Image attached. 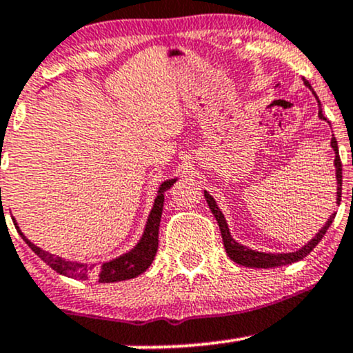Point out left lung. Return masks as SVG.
<instances>
[{
	"mask_svg": "<svg viewBox=\"0 0 353 353\" xmlns=\"http://www.w3.org/2000/svg\"><path fill=\"white\" fill-rule=\"evenodd\" d=\"M303 82H305V85L308 87V89L314 94V90L312 89V84H310L306 79H303ZM314 97H316V101H318L316 94H314ZM318 105H320L318 117H320V119H323V121H327V117H325L323 112H321L320 101H318ZM330 145H332L333 153H335V160H333V165H335V172H336L335 173V176H336V203L340 205V199H342V161H340V157H339V145H336V139L332 138ZM203 196H205L208 207H210L212 214H214L215 221H217V223H219V229H221L223 248H225L227 256H229L230 259L234 261V263L241 264V266H245V268L268 269V268H281V266H286V264L298 263V261H301L303 257L308 256V254L312 252L314 248H316L318 242L323 239L325 234H327L328 227L332 225L333 219H335V214L330 215L328 221L325 222V225L321 227V229L318 230L316 234H314V237L312 239V241L306 242V244L303 245L301 249H298V251L276 252V254L274 252H261V251H256V249L248 248V245L239 244L236 239L230 236V230H229V225H227L225 217H223V214L221 212V208H219L214 196H212L207 190H203Z\"/></svg>",
	"mask_w": 353,
	"mask_h": 353,
	"instance_id": "left-lung-1",
	"label": "left lung"
}]
</instances>
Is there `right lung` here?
Returning a JSON list of instances; mask_svg holds the SVG:
<instances>
[{"label": "right lung", "instance_id": "1", "mask_svg": "<svg viewBox=\"0 0 353 353\" xmlns=\"http://www.w3.org/2000/svg\"><path fill=\"white\" fill-rule=\"evenodd\" d=\"M176 181V178H170V180L161 181L160 187H158L157 199H154L153 207H151L150 215H148V221L143 230V236L139 237V241L136 242V245H132L130 251H126L121 256L114 257V259H109L105 263H102L101 266L97 264H87V263H72V261L63 259V257L55 256L48 251L39 248V245L33 244L28 237L21 232V229L18 227L17 221L13 219L14 227H17L18 234L23 237V241L30 245L33 252L40 257L43 263H47L54 271L59 274L70 276V278H79V279H89L96 278L99 283H117V281H126V279H132L136 276H139L141 272H145L148 268L153 263L154 256L158 251V230H160V221H161V212H163V202H165V192L172 187Z\"/></svg>", "mask_w": 353, "mask_h": 353}]
</instances>
